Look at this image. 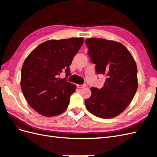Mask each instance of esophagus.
I'll return each mask as SVG.
<instances>
[{
    "instance_id": "1",
    "label": "esophagus",
    "mask_w": 157,
    "mask_h": 157,
    "mask_svg": "<svg viewBox=\"0 0 157 157\" xmlns=\"http://www.w3.org/2000/svg\"><path fill=\"white\" fill-rule=\"evenodd\" d=\"M86 86H87V85L86 84H82V85H77V87H78V88H86Z\"/></svg>"
}]
</instances>
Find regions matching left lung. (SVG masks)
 Instances as JSON below:
<instances>
[{"label": "left lung", "instance_id": "1", "mask_svg": "<svg viewBox=\"0 0 157 157\" xmlns=\"http://www.w3.org/2000/svg\"><path fill=\"white\" fill-rule=\"evenodd\" d=\"M91 61L98 74L106 76L103 87L91 88L85 101L90 113L103 119L115 117L125 111L138 89V69L131 53L121 43L92 38L86 40Z\"/></svg>", "mask_w": 157, "mask_h": 157}]
</instances>
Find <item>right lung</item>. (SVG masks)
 I'll use <instances>...</instances> for the list:
<instances>
[{
  "instance_id": "add662e5",
  "label": "right lung",
  "mask_w": 157,
  "mask_h": 157,
  "mask_svg": "<svg viewBox=\"0 0 157 157\" xmlns=\"http://www.w3.org/2000/svg\"><path fill=\"white\" fill-rule=\"evenodd\" d=\"M84 42L83 38L51 40L29 53L21 68V88L28 104L39 114L52 117L67 109L77 86L59 78L69 65Z\"/></svg>"
}]
</instances>
